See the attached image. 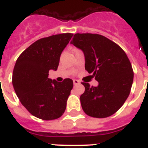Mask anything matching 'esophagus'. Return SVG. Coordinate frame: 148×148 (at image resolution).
Masks as SVG:
<instances>
[{
    "label": "esophagus",
    "instance_id": "1",
    "mask_svg": "<svg viewBox=\"0 0 148 148\" xmlns=\"http://www.w3.org/2000/svg\"><path fill=\"white\" fill-rule=\"evenodd\" d=\"M73 83H74V85H77V84H80V82H79L77 80H73Z\"/></svg>",
    "mask_w": 148,
    "mask_h": 148
}]
</instances>
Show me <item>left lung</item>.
I'll use <instances>...</instances> for the list:
<instances>
[{"label": "left lung", "mask_w": 148, "mask_h": 148, "mask_svg": "<svg viewBox=\"0 0 148 148\" xmlns=\"http://www.w3.org/2000/svg\"><path fill=\"white\" fill-rule=\"evenodd\" d=\"M71 45L83 51L85 70L98 82L82 83L81 107L88 115L103 118L117 112L128 97L134 73L127 56L117 44L100 34H76Z\"/></svg>", "instance_id": "left-lung-1"}]
</instances>
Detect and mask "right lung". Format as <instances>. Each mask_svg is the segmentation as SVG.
<instances>
[{"instance_id": "obj_1", "label": "right lung", "mask_w": 148, "mask_h": 148, "mask_svg": "<svg viewBox=\"0 0 148 148\" xmlns=\"http://www.w3.org/2000/svg\"><path fill=\"white\" fill-rule=\"evenodd\" d=\"M73 34L41 38L29 46L17 58L12 84L21 103L40 119H57L64 114L73 88L71 79L63 82L48 78L50 70L57 71L60 54Z\"/></svg>"}]
</instances>
